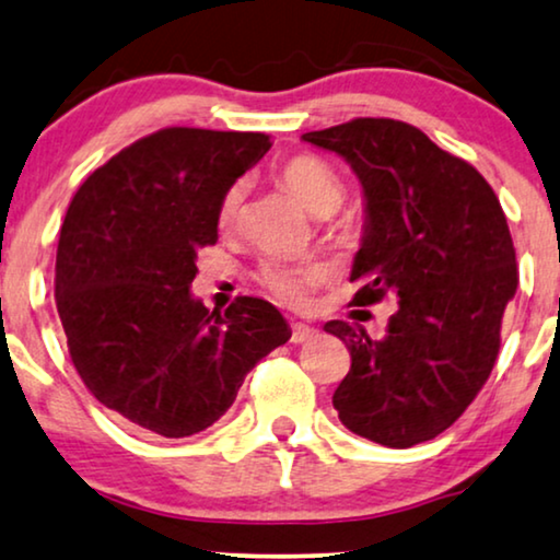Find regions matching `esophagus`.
Instances as JSON below:
<instances>
[{
  "mask_svg": "<svg viewBox=\"0 0 560 560\" xmlns=\"http://www.w3.org/2000/svg\"><path fill=\"white\" fill-rule=\"evenodd\" d=\"M316 336V328L305 326V324H293V334H290V341L293 343H305Z\"/></svg>",
  "mask_w": 560,
  "mask_h": 560,
  "instance_id": "34e87169",
  "label": "esophagus"
}]
</instances>
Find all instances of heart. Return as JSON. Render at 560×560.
Returning a JSON list of instances; mask_svg holds the SVG:
<instances>
[{
    "instance_id": "1",
    "label": "heart",
    "mask_w": 560,
    "mask_h": 560,
    "mask_svg": "<svg viewBox=\"0 0 560 560\" xmlns=\"http://www.w3.org/2000/svg\"><path fill=\"white\" fill-rule=\"evenodd\" d=\"M278 180L293 194L305 211L313 217H331L343 201V180L326 160L316 155H298L280 165ZM244 186L234 183L219 203V226L234 229L242 219ZM324 278L313 265H293L282 259H265L257 270V280L282 303L303 305L308 301L311 288Z\"/></svg>"
}]
</instances>
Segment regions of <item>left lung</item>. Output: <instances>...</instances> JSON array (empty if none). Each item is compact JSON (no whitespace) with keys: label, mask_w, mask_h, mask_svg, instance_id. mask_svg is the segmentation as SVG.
I'll return each mask as SVG.
<instances>
[{"label":"left lung","mask_w":560,"mask_h":560,"mask_svg":"<svg viewBox=\"0 0 560 560\" xmlns=\"http://www.w3.org/2000/svg\"><path fill=\"white\" fill-rule=\"evenodd\" d=\"M362 183L364 234L351 265L357 305L397 298L385 339L328 320L351 354L334 408L351 433L410 448L454 425L492 372L515 247L494 190L418 127L351 119L305 132Z\"/></svg>","instance_id":"8db88e82"}]
</instances>
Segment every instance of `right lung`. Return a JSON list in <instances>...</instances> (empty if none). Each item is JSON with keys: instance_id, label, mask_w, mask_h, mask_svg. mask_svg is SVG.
Wrapping results in <instances>:
<instances>
[{"instance_id": "add662e5", "label": "right lung", "mask_w": 560, "mask_h": 560, "mask_svg": "<svg viewBox=\"0 0 560 560\" xmlns=\"http://www.w3.org/2000/svg\"><path fill=\"white\" fill-rule=\"evenodd\" d=\"M270 148L262 132L160 129L91 173L68 206L56 257L68 351L91 395L135 428L206 431L290 339L262 298L217 313L190 293L198 249L219 240L221 198Z\"/></svg>"}]
</instances>
